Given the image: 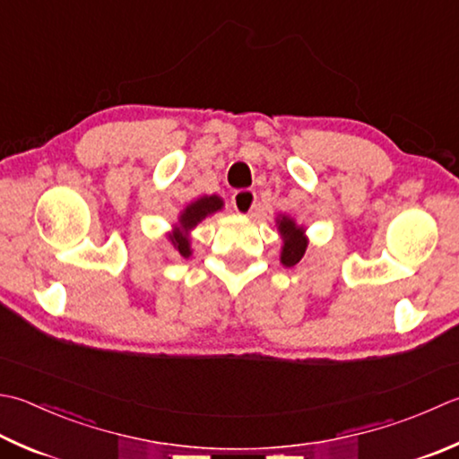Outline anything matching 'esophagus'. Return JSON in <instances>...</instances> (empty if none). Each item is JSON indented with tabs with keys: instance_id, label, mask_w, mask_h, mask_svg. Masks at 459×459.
<instances>
[{
	"instance_id": "obj_1",
	"label": "esophagus",
	"mask_w": 459,
	"mask_h": 459,
	"mask_svg": "<svg viewBox=\"0 0 459 459\" xmlns=\"http://www.w3.org/2000/svg\"><path fill=\"white\" fill-rule=\"evenodd\" d=\"M230 203L238 214H250L256 209V193L253 188H240L232 195Z\"/></svg>"
}]
</instances>
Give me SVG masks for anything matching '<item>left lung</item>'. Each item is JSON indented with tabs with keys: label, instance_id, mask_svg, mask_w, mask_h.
Masks as SVG:
<instances>
[{
	"label": "left lung",
	"instance_id": "obj_1",
	"mask_svg": "<svg viewBox=\"0 0 459 459\" xmlns=\"http://www.w3.org/2000/svg\"><path fill=\"white\" fill-rule=\"evenodd\" d=\"M278 230L284 237V247L281 260L284 266H294L300 263V258L307 253V238L302 237V229H299L289 217H282L278 221Z\"/></svg>",
	"mask_w": 459,
	"mask_h": 459
}]
</instances>
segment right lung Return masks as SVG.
<instances>
[{
	"instance_id": "1",
	"label": "right lung",
	"mask_w": 459,
	"mask_h": 459,
	"mask_svg": "<svg viewBox=\"0 0 459 459\" xmlns=\"http://www.w3.org/2000/svg\"><path fill=\"white\" fill-rule=\"evenodd\" d=\"M222 201L219 196H203L193 204H188L186 209L183 211L181 219H178V227L175 229L173 235H169V240L173 242V247L177 248V253L181 256H188L191 255V245H188V235L186 232L196 227V222H201L204 217H209V214L221 211Z\"/></svg>"
}]
</instances>
